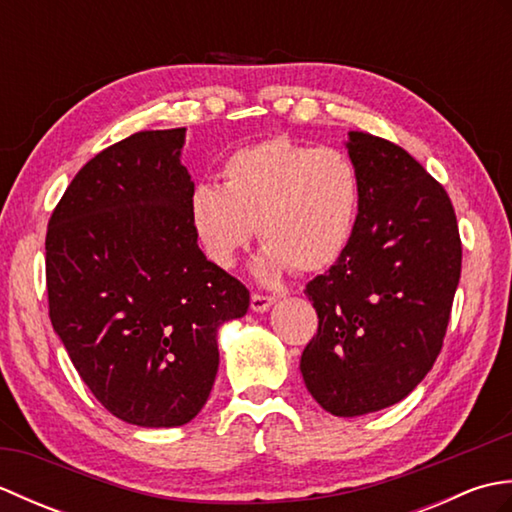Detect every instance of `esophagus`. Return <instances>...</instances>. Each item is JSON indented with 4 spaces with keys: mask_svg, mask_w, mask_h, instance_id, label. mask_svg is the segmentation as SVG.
<instances>
[{
    "mask_svg": "<svg viewBox=\"0 0 512 512\" xmlns=\"http://www.w3.org/2000/svg\"><path fill=\"white\" fill-rule=\"evenodd\" d=\"M277 299L270 297V295H259V292H253V297H250V308L253 312H266L270 306H273Z\"/></svg>",
    "mask_w": 512,
    "mask_h": 512,
    "instance_id": "34e87169",
    "label": "esophagus"
}]
</instances>
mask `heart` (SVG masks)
Segmentation results:
<instances>
[{"instance_id":"b5f03b06","label":"heart","mask_w":512,"mask_h":512,"mask_svg":"<svg viewBox=\"0 0 512 512\" xmlns=\"http://www.w3.org/2000/svg\"><path fill=\"white\" fill-rule=\"evenodd\" d=\"M222 187L195 184L189 222L209 262L231 270L257 235L266 244L257 273L266 281L330 268L350 246L361 211V173L343 149L288 136L237 149Z\"/></svg>"}]
</instances>
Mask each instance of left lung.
I'll return each instance as SVG.
<instances>
[{
    "mask_svg": "<svg viewBox=\"0 0 512 512\" xmlns=\"http://www.w3.org/2000/svg\"><path fill=\"white\" fill-rule=\"evenodd\" d=\"M345 147L361 211L345 253L306 286L319 330L299 367L325 411L354 418L396 405L436 363L462 242L447 191L405 149L365 132Z\"/></svg>",
    "mask_w": 512,
    "mask_h": 512,
    "instance_id": "1",
    "label": "left lung"
}]
</instances>
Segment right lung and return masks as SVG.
<instances>
[{
	"mask_svg": "<svg viewBox=\"0 0 512 512\" xmlns=\"http://www.w3.org/2000/svg\"><path fill=\"white\" fill-rule=\"evenodd\" d=\"M184 134L138 132L96 154L46 235L54 332L96 400L149 429L198 416L220 365L217 330L250 303L195 239Z\"/></svg>",
	"mask_w": 512,
	"mask_h": 512,
	"instance_id": "right-lung-1",
	"label": "right lung"
}]
</instances>
